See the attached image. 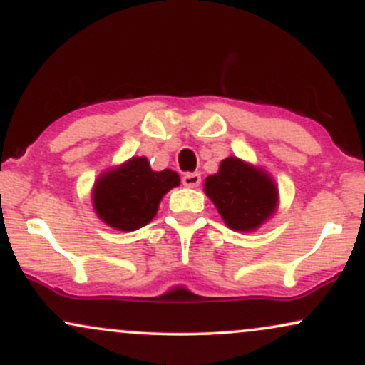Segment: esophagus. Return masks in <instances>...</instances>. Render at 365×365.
Here are the masks:
<instances>
[{"label": "esophagus", "instance_id": "esophagus-1", "mask_svg": "<svg viewBox=\"0 0 365 365\" xmlns=\"http://www.w3.org/2000/svg\"><path fill=\"white\" fill-rule=\"evenodd\" d=\"M182 183L185 187H190V188L199 187L200 185V175L199 173H187V175H183Z\"/></svg>", "mask_w": 365, "mask_h": 365}]
</instances>
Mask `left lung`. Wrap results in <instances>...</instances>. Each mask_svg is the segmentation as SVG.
Wrapping results in <instances>:
<instances>
[{"label":"left lung","mask_w":365,"mask_h":365,"mask_svg":"<svg viewBox=\"0 0 365 365\" xmlns=\"http://www.w3.org/2000/svg\"><path fill=\"white\" fill-rule=\"evenodd\" d=\"M204 192L226 226L235 232H255L278 209V185L273 177L235 156L225 158L217 173L209 175Z\"/></svg>","instance_id":"1"}]
</instances>
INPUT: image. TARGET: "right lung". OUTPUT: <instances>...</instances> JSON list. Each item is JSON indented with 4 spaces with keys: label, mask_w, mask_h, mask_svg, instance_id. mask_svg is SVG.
<instances>
[{
    "label": "right lung",
    "mask_w": 365,
    "mask_h": 365,
    "mask_svg": "<svg viewBox=\"0 0 365 365\" xmlns=\"http://www.w3.org/2000/svg\"><path fill=\"white\" fill-rule=\"evenodd\" d=\"M178 185L177 171H154L148 158L133 156L99 175L92 187V207L103 223L133 232L153 221L163 197Z\"/></svg>",
    "instance_id": "add662e5"
}]
</instances>
